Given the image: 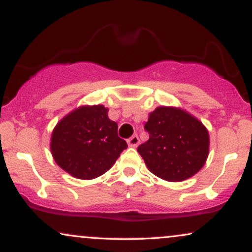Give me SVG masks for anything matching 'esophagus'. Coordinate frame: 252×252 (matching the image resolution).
Returning a JSON list of instances; mask_svg holds the SVG:
<instances>
[{
	"instance_id": "esophagus-1",
	"label": "esophagus",
	"mask_w": 252,
	"mask_h": 252,
	"mask_svg": "<svg viewBox=\"0 0 252 252\" xmlns=\"http://www.w3.org/2000/svg\"><path fill=\"white\" fill-rule=\"evenodd\" d=\"M138 143H140V138H138L137 135L131 136V137H130L129 140H128V146L129 147H132V148L137 147Z\"/></svg>"
}]
</instances>
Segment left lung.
<instances>
[{
    "mask_svg": "<svg viewBox=\"0 0 252 252\" xmlns=\"http://www.w3.org/2000/svg\"><path fill=\"white\" fill-rule=\"evenodd\" d=\"M144 129L149 140L137 148L153 174L179 182L202 168L209 156L210 136L198 118L174 106H158L149 114Z\"/></svg>",
    "mask_w": 252,
    "mask_h": 252,
    "instance_id": "1",
    "label": "left lung"
}]
</instances>
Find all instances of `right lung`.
<instances>
[{"label": "right lung", "instance_id": "1", "mask_svg": "<svg viewBox=\"0 0 252 252\" xmlns=\"http://www.w3.org/2000/svg\"><path fill=\"white\" fill-rule=\"evenodd\" d=\"M104 105H83L57 123L52 131L54 161L68 174L91 180L114 166L126 142L118 137L116 122Z\"/></svg>", "mask_w": 252, "mask_h": 252}]
</instances>
